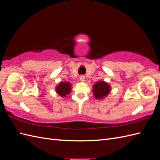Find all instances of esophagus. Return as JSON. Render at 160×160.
<instances>
[{
    "label": "esophagus",
    "instance_id": "obj_1",
    "mask_svg": "<svg viewBox=\"0 0 160 160\" xmlns=\"http://www.w3.org/2000/svg\"><path fill=\"white\" fill-rule=\"evenodd\" d=\"M79 79H80V81H81L83 82V81H85V77H84L83 75H81V76H80Z\"/></svg>",
    "mask_w": 160,
    "mask_h": 160
}]
</instances>
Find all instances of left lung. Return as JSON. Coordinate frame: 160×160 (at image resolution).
Listing matches in <instances>:
<instances>
[{"mask_svg":"<svg viewBox=\"0 0 160 160\" xmlns=\"http://www.w3.org/2000/svg\"><path fill=\"white\" fill-rule=\"evenodd\" d=\"M94 97L98 99H102L107 96L111 91L110 85L103 81H99L93 85Z\"/></svg>","mask_w":160,"mask_h":160,"instance_id":"1","label":"left lung"}]
</instances>
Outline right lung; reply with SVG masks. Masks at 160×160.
Wrapping results in <instances>:
<instances>
[{"label":"right lung","instance_id":"add662e5","mask_svg":"<svg viewBox=\"0 0 160 160\" xmlns=\"http://www.w3.org/2000/svg\"><path fill=\"white\" fill-rule=\"evenodd\" d=\"M71 91V85L69 82H61L56 87V92L62 98L69 95Z\"/></svg>","mask_w":160,"mask_h":160}]
</instances>
